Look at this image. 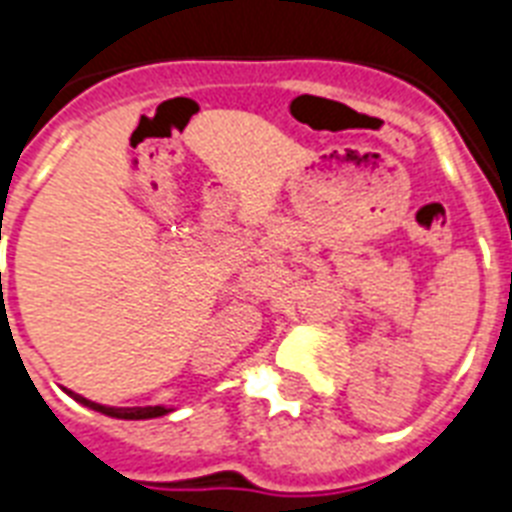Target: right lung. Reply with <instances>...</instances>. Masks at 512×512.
<instances>
[{"mask_svg":"<svg viewBox=\"0 0 512 512\" xmlns=\"http://www.w3.org/2000/svg\"><path fill=\"white\" fill-rule=\"evenodd\" d=\"M66 393L68 396H74L79 404L90 406V409H95V412L100 414H108V417H116V420H154V417H162V414L172 412V409H167V406H103L90 401V398L76 396V393H71V390H66Z\"/></svg>","mask_w":512,"mask_h":512,"instance_id":"obj_1","label":"right lung"}]
</instances>
